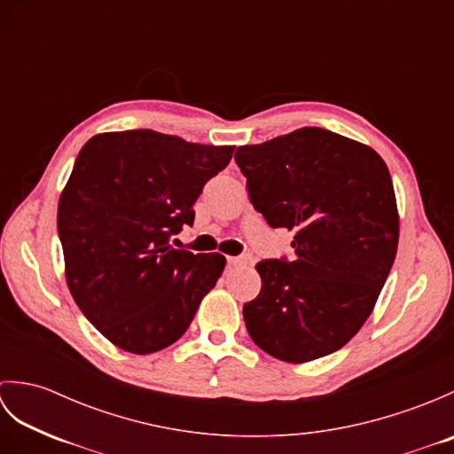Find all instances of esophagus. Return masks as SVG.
I'll use <instances>...</instances> for the list:
<instances>
[{"mask_svg": "<svg viewBox=\"0 0 454 454\" xmlns=\"http://www.w3.org/2000/svg\"><path fill=\"white\" fill-rule=\"evenodd\" d=\"M246 259L244 257H228V265L236 267V265H244Z\"/></svg>", "mask_w": 454, "mask_h": 454, "instance_id": "obj_1", "label": "esophagus"}]
</instances>
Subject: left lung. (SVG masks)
Wrapping results in <instances>:
<instances>
[{
    "label": "left lung",
    "mask_w": 454,
    "mask_h": 454,
    "mask_svg": "<svg viewBox=\"0 0 454 454\" xmlns=\"http://www.w3.org/2000/svg\"><path fill=\"white\" fill-rule=\"evenodd\" d=\"M236 163L271 228L293 230L294 257L257 263L262 291L244 304L247 333L275 359L308 363L361 330L398 249L390 171L364 144L304 127L254 146Z\"/></svg>",
    "instance_id": "obj_1"
}]
</instances>
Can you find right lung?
Returning a JSON list of instances; mask_svg holds the SVG:
<instances>
[{
    "instance_id": "obj_1",
    "label": "right lung",
    "mask_w": 454,
    "mask_h": 454,
    "mask_svg": "<svg viewBox=\"0 0 454 454\" xmlns=\"http://www.w3.org/2000/svg\"><path fill=\"white\" fill-rule=\"evenodd\" d=\"M232 153L156 130L95 134L80 150L58 236L75 304L113 345L148 355L187 332L226 257L168 242L192 224L202 187Z\"/></svg>"
}]
</instances>
